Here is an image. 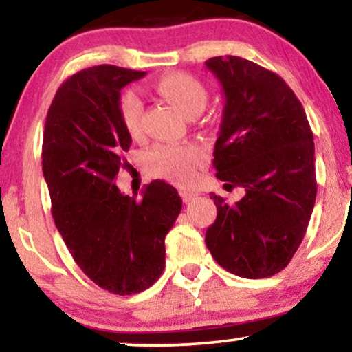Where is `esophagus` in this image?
<instances>
[{
    "instance_id": "34e87169",
    "label": "esophagus",
    "mask_w": 352,
    "mask_h": 352,
    "mask_svg": "<svg viewBox=\"0 0 352 352\" xmlns=\"http://www.w3.org/2000/svg\"><path fill=\"white\" fill-rule=\"evenodd\" d=\"M180 197H182V199H184L185 203H188V201H191V199H195L198 197V193L197 191H191V190H180Z\"/></svg>"
}]
</instances>
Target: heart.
Listing matches in <instances>:
<instances>
[{"label": "heart", "mask_w": 352, "mask_h": 352, "mask_svg": "<svg viewBox=\"0 0 352 352\" xmlns=\"http://www.w3.org/2000/svg\"><path fill=\"white\" fill-rule=\"evenodd\" d=\"M154 91L185 117H198L208 104V89L191 74L167 73L154 81ZM120 120L124 130L136 136L141 131L143 100L135 91H124L118 102ZM204 155L197 146H159L148 155V167L153 175L173 184L188 185L197 179Z\"/></svg>", "instance_id": "b5f03b06"}]
</instances>
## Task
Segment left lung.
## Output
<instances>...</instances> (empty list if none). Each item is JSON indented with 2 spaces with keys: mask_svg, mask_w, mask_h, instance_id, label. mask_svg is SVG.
<instances>
[{
  "mask_svg": "<svg viewBox=\"0 0 352 352\" xmlns=\"http://www.w3.org/2000/svg\"><path fill=\"white\" fill-rule=\"evenodd\" d=\"M206 68L224 92L216 177L226 188H245V197L229 204L211 193L217 217L204 240L229 273L268 278L286 268L312 216L314 133L299 99L273 71L232 55L209 58Z\"/></svg>",
  "mask_w": 352,
  "mask_h": 352,
  "instance_id": "1",
  "label": "left lung"
}]
</instances>
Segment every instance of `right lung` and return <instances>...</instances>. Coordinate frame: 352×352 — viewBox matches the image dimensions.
I'll list each match as a JSON object with an SVG mask.
<instances>
[{"instance_id":"obj_1","label":"right lung","mask_w":352,"mask_h":352,"mask_svg":"<svg viewBox=\"0 0 352 352\" xmlns=\"http://www.w3.org/2000/svg\"><path fill=\"white\" fill-rule=\"evenodd\" d=\"M144 76L112 65L79 71L56 91L43 131L42 170L58 232L86 276L118 296L161 278L164 240L182 209L166 182H151L141 199L115 185L131 146L120 120V91Z\"/></svg>"}]
</instances>
